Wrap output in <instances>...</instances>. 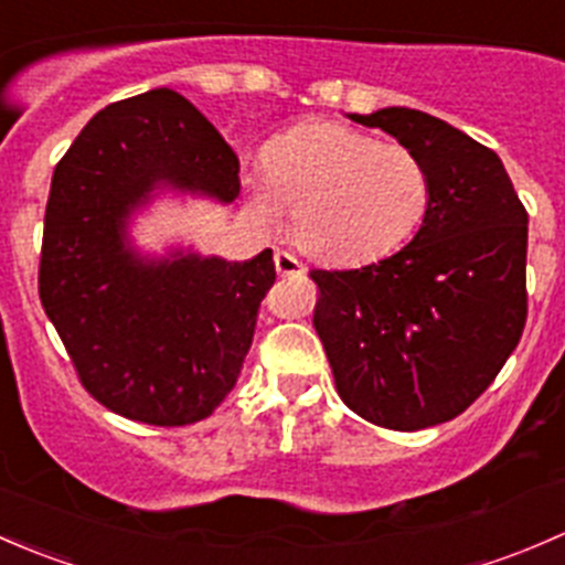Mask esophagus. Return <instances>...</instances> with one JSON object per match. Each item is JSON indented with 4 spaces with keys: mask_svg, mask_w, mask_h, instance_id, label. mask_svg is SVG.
<instances>
[{
    "mask_svg": "<svg viewBox=\"0 0 565 565\" xmlns=\"http://www.w3.org/2000/svg\"><path fill=\"white\" fill-rule=\"evenodd\" d=\"M273 259H276V270H278V276H298L300 270H303V265H300L298 259H295L292 254H289V250H276V254H273Z\"/></svg>",
    "mask_w": 565,
    "mask_h": 565,
    "instance_id": "obj_1",
    "label": "esophagus"
}]
</instances>
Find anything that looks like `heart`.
Masks as SVG:
<instances>
[{"label": "heart", "instance_id": "heart-1", "mask_svg": "<svg viewBox=\"0 0 565 565\" xmlns=\"http://www.w3.org/2000/svg\"><path fill=\"white\" fill-rule=\"evenodd\" d=\"M246 196L262 224L292 210L295 243L315 259L363 265L409 241L429 207L431 180L409 147L315 119L267 141Z\"/></svg>", "mask_w": 565, "mask_h": 565}]
</instances>
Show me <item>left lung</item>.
<instances>
[{
  "label": "left lung",
  "instance_id": "1",
  "mask_svg": "<svg viewBox=\"0 0 565 565\" xmlns=\"http://www.w3.org/2000/svg\"><path fill=\"white\" fill-rule=\"evenodd\" d=\"M429 169L413 241L358 270H315V328L335 391L372 424L415 431L465 413L520 344L527 317V213L503 161L407 106L350 114Z\"/></svg>",
  "mask_w": 565,
  "mask_h": 565
}]
</instances>
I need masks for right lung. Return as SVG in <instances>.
I'll return each mask as SVG.
<instances>
[{"label":"right lung","mask_w":565,"mask_h":565,"mask_svg":"<svg viewBox=\"0 0 565 565\" xmlns=\"http://www.w3.org/2000/svg\"><path fill=\"white\" fill-rule=\"evenodd\" d=\"M241 163L174 89L95 114L54 169L40 303L84 388L150 426L207 418L235 388L276 281L273 250L230 262L172 246L141 254L130 224L161 193L232 204Z\"/></svg>","instance_id":"add662e5"}]
</instances>
